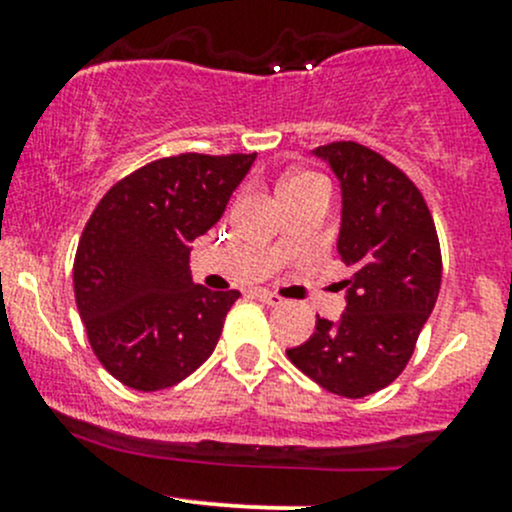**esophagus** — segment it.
Listing matches in <instances>:
<instances>
[{
    "label": "esophagus",
    "mask_w": 512,
    "mask_h": 512,
    "mask_svg": "<svg viewBox=\"0 0 512 512\" xmlns=\"http://www.w3.org/2000/svg\"><path fill=\"white\" fill-rule=\"evenodd\" d=\"M255 297L260 299L262 304H267V307H280V304H282V297H277V294L267 292V289H255Z\"/></svg>",
    "instance_id": "34e87169"
}]
</instances>
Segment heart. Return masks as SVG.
<instances>
[{
  "label": "heart",
  "instance_id": "b5f03b06",
  "mask_svg": "<svg viewBox=\"0 0 512 512\" xmlns=\"http://www.w3.org/2000/svg\"><path fill=\"white\" fill-rule=\"evenodd\" d=\"M294 178H302V175H294ZM294 178H289V180H294Z\"/></svg>",
  "mask_w": 512,
  "mask_h": 512
}]
</instances>
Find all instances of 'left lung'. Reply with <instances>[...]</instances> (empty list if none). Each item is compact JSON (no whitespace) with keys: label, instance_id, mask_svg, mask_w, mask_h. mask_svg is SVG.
Returning <instances> with one entry per match:
<instances>
[{"label":"left lung","instance_id":"obj_1","mask_svg":"<svg viewBox=\"0 0 512 512\" xmlns=\"http://www.w3.org/2000/svg\"><path fill=\"white\" fill-rule=\"evenodd\" d=\"M312 153L342 188L337 252L352 275L342 317H317L312 337L287 356L322 389L361 399L409 364L441 289V247L426 200L394 163L354 141Z\"/></svg>","mask_w":512,"mask_h":512}]
</instances>
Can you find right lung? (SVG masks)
<instances>
[{
	"label": "right lung",
	"mask_w": 512,
	"mask_h": 512,
	"mask_svg": "<svg viewBox=\"0 0 512 512\" xmlns=\"http://www.w3.org/2000/svg\"><path fill=\"white\" fill-rule=\"evenodd\" d=\"M255 153L160 158L96 205L74 260L76 307L103 369L136 391L175 386L218 344L237 289L190 277V250L225 213Z\"/></svg>",
	"instance_id": "1"
}]
</instances>
